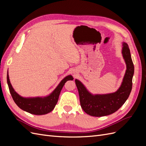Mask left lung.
<instances>
[{
  "label": "left lung",
  "mask_w": 146,
  "mask_h": 146,
  "mask_svg": "<svg viewBox=\"0 0 146 146\" xmlns=\"http://www.w3.org/2000/svg\"><path fill=\"white\" fill-rule=\"evenodd\" d=\"M122 55L127 69L121 85L116 92L105 94H92L80 80L77 79L75 80L81 107L89 115L101 117L113 114L122 107L129 97L132 89L134 65L129 46L124 42H122Z\"/></svg>",
  "instance_id": "obj_1"
}]
</instances>
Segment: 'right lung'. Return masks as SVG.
<instances>
[{"instance_id": "right-lung-1", "label": "right lung", "mask_w": 146, "mask_h": 146, "mask_svg": "<svg viewBox=\"0 0 146 146\" xmlns=\"http://www.w3.org/2000/svg\"><path fill=\"white\" fill-rule=\"evenodd\" d=\"M73 79L71 75L65 77L55 89L47 96L24 98L17 94L13 89L10 81L8 72H7V83L13 100L21 109L35 115H42L52 111L58 102L60 92L65 83Z\"/></svg>"}]
</instances>
